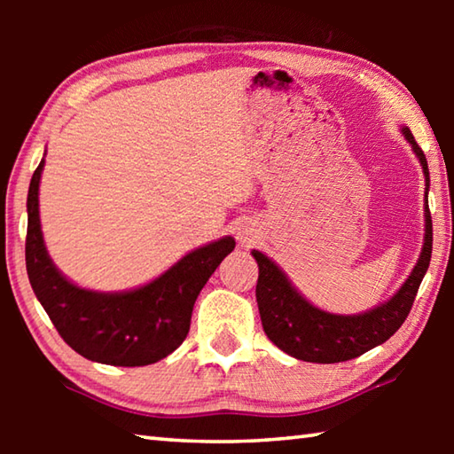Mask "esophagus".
<instances>
[{"label":"esophagus","instance_id":"1","mask_svg":"<svg viewBox=\"0 0 454 454\" xmlns=\"http://www.w3.org/2000/svg\"><path fill=\"white\" fill-rule=\"evenodd\" d=\"M252 230L248 228V226H240L238 228V242H240L242 246H246V244H250L252 242Z\"/></svg>","mask_w":454,"mask_h":454}]
</instances>
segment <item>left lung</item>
I'll list each match as a JSON object with an SVG mask.
<instances>
[{"instance_id":"obj_1","label":"left lung","mask_w":454,"mask_h":454,"mask_svg":"<svg viewBox=\"0 0 454 454\" xmlns=\"http://www.w3.org/2000/svg\"><path fill=\"white\" fill-rule=\"evenodd\" d=\"M425 174L428 196V164L425 152L414 142L409 128H401ZM433 252V220L425 198V242L420 256L404 284L387 302L360 314H333L306 301L302 292L284 274L282 268L260 250H252L258 262L256 302L266 336L286 355L304 363L333 364L364 355L387 342L409 317L414 296L430 264Z\"/></svg>"}]
</instances>
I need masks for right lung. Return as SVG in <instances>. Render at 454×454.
Returning <instances> with one entry per match:
<instances>
[{"label":"right lung","instance_id":"obj_1","mask_svg":"<svg viewBox=\"0 0 454 454\" xmlns=\"http://www.w3.org/2000/svg\"><path fill=\"white\" fill-rule=\"evenodd\" d=\"M35 168L27 192L26 266L37 301L59 336L83 358L112 366H145L180 347L192 309L214 270L234 250V238L200 246L164 274L134 290L82 288L58 270L48 254L40 222V180Z\"/></svg>","mask_w":454,"mask_h":454}]
</instances>
